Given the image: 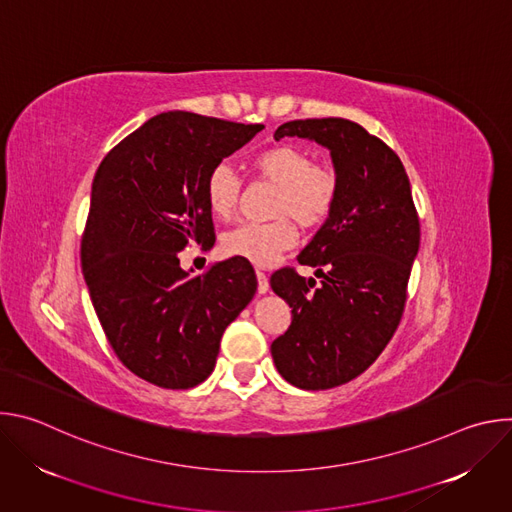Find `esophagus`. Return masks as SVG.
<instances>
[{
    "label": "esophagus",
    "mask_w": 512,
    "mask_h": 512,
    "mask_svg": "<svg viewBox=\"0 0 512 512\" xmlns=\"http://www.w3.org/2000/svg\"><path fill=\"white\" fill-rule=\"evenodd\" d=\"M257 291L259 294H267L269 291V279L263 271H257Z\"/></svg>",
    "instance_id": "1"
}]
</instances>
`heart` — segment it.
Instances as JSON below:
<instances>
[{"label":"heart","mask_w":512,"mask_h":512,"mask_svg":"<svg viewBox=\"0 0 512 512\" xmlns=\"http://www.w3.org/2000/svg\"><path fill=\"white\" fill-rule=\"evenodd\" d=\"M255 170L277 186L271 223H243L223 237V251L255 265H271L281 251L294 247L298 231L287 216L304 229L324 225L338 198V178L328 166L314 164L310 152L298 145H275L253 160ZM239 176L229 164H216L204 182V198L210 212L227 218L239 198Z\"/></svg>","instance_id":"heart-1"}]
</instances>
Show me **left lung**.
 <instances>
[{"instance_id":"left-lung-1","label":"left lung","mask_w":512,"mask_h":512,"mask_svg":"<svg viewBox=\"0 0 512 512\" xmlns=\"http://www.w3.org/2000/svg\"><path fill=\"white\" fill-rule=\"evenodd\" d=\"M273 137L324 145L338 178L330 218L298 255L316 267L320 285L294 269L271 275L294 316L271 344L279 375L306 391L332 389L367 371L393 338L419 251V218L399 156L358 123L298 119Z\"/></svg>"}]
</instances>
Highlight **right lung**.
<instances>
[{"mask_svg": "<svg viewBox=\"0 0 512 512\" xmlns=\"http://www.w3.org/2000/svg\"><path fill=\"white\" fill-rule=\"evenodd\" d=\"M263 129L168 111L129 133L101 162L81 243L93 308L117 358L164 389L200 385L227 326L257 291L247 259L192 277L178 253L214 245L208 172Z\"/></svg>", "mask_w": 512, "mask_h": 512, "instance_id": "right-lung-1", "label": "right lung"}]
</instances>
